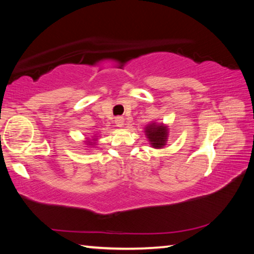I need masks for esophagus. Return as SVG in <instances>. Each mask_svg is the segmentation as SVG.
<instances>
[{"mask_svg":"<svg viewBox=\"0 0 254 254\" xmlns=\"http://www.w3.org/2000/svg\"><path fill=\"white\" fill-rule=\"evenodd\" d=\"M115 124H117L118 127H123V124H124V119L122 118V117H118V118H115Z\"/></svg>","mask_w":254,"mask_h":254,"instance_id":"34e87169","label":"esophagus"}]
</instances>
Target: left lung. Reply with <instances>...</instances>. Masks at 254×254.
<instances>
[{
  "instance_id": "1",
  "label": "left lung",
  "mask_w": 254,
  "mask_h": 254,
  "mask_svg": "<svg viewBox=\"0 0 254 254\" xmlns=\"http://www.w3.org/2000/svg\"><path fill=\"white\" fill-rule=\"evenodd\" d=\"M145 132H147L149 140L151 141L154 148H160L162 145H165L167 139V127L152 124V126H150L147 128Z\"/></svg>"
}]
</instances>
